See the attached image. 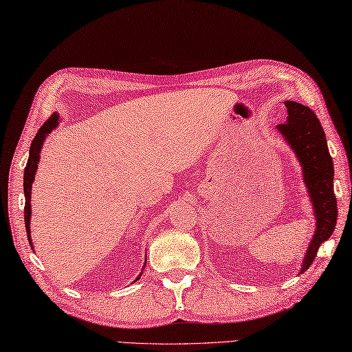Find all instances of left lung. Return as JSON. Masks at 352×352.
<instances>
[{
	"label": "left lung",
	"mask_w": 352,
	"mask_h": 352,
	"mask_svg": "<svg viewBox=\"0 0 352 352\" xmlns=\"http://www.w3.org/2000/svg\"><path fill=\"white\" fill-rule=\"evenodd\" d=\"M287 122L277 125L285 141L302 165L303 182L316 217V231L303 257L300 273L314 262L319 247L333 234L337 222V199L334 195V165L329 155L327 136L316 113L307 105L285 101Z\"/></svg>",
	"instance_id": "8db88e82"
}]
</instances>
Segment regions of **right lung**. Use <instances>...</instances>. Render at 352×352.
<instances>
[{"label":"right lung","mask_w":352,"mask_h":352,"mask_svg":"<svg viewBox=\"0 0 352 352\" xmlns=\"http://www.w3.org/2000/svg\"><path fill=\"white\" fill-rule=\"evenodd\" d=\"M59 124V116L56 113H53L47 121H45L41 129L38 130L36 136L33 138V141L30 144V153H29V161L28 165L24 168V196H25V207H24V222H25V231H28V237H29V243L30 247H33L32 239H30V196H32V184L33 179H35V173L38 168V162H39V153H41L43 144L45 141V138L49 136L52 130H55Z\"/></svg>","instance_id":"add662e5"}]
</instances>
